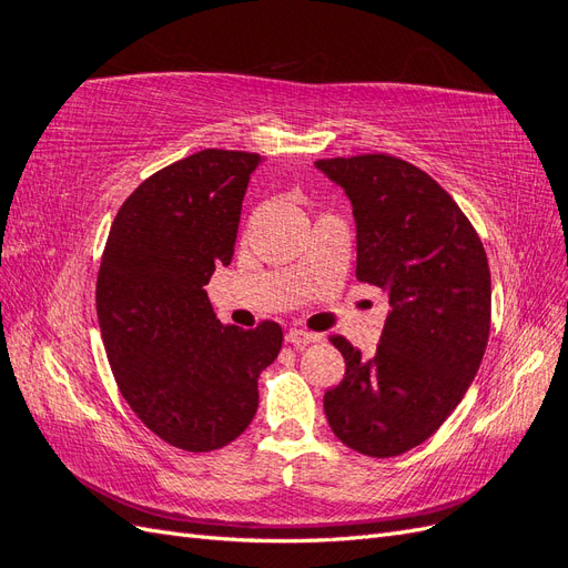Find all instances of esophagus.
<instances>
[{"instance_id": "obj_1", "label": "esophagus", "mask_w": 568, "mask_h": 568, "mask_svg": "<svg viewBox=\"0 0 568 568\" xmlns=\"http://www.w3.org/2000/svg\"><path fill=\"white\" fill-rule=\"evenodd\" d=\"M322 336L313 334V332H305V329H291L286 334V341L294 343V346H307V343H317Z\"/></svg>"}]
</instances>
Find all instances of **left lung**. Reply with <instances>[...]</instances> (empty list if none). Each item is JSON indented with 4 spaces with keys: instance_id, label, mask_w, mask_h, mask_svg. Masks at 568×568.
I'll list each match as a JSON object with an SVG mask.
<instances>
[{
    "instance_id": "8db88e82",
    "label": "left lung",
    "mask_w": 568,
    "mask_h": 568,
    "mask_svg": "<svg viewBox=\"0 0 568 568\" xmlns=\"http://www.w3.org/2000/svg\"><path fill=\"white\" fill-rule=\"evenodd\" d=\"M351 199L359 282L388 294L372 357L332 343L346 374L324 393V415L348 448L395 457L450 417L478 372L490 334V270L471 222L424 170L388 153L322 159Z\"/></svg>"
}]
</instances>
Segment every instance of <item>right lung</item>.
I'll return each mask as SVG.
<instances>
[{"mask_svg":"<svg viewBox=\"0 0 568 568\" xmlns=\"http://www.w3.org/2000/svg\"><path fill=\"white\" fill-rule=\"evenodd\" d=\"M257 153L205 149L144 180L113 220L97 277V317L123 398L146 428L186 453L246 432L257 376L282 326L222 324L205 294L230 265Z\"/></svg>","mask_w":568,"mask_h":568,"instance_id":"add662e5","label":"right lung"}]
</instances>
